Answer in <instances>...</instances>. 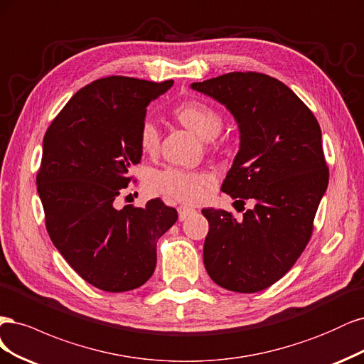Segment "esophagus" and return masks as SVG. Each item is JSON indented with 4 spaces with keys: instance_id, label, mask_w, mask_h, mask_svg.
<instances>
[{
    "instance_id": "obj_1",
    "label": "esophagus",
    "mask_w": 364,
    "mask_h": 364,
    "mask_svg": "<svg viewBox=\"0 0 364 364\" xmlns=\"http://www.w3.org/2000/svg\"><path fill=\"white\" fill-rule=\"evenodd\" d=\"M193 213H195V208H192V207H187V205L178 207V218H180V220H184L186 218H189Z\"/></svg>"
}]
</instances>
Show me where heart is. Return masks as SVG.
Masks as SVG:
<instances>
[{
    "instance_id": "heart-1",
    "label": "heart",
    "mask_w": 364,
    "mask_h": 364,
    "mask_svg": "<svg viewBox=\"0 0 364 364\" xmlns=\"http://www.w3.org/2000/svg\"><path fill=\"white\" fill-rule=\"evenodd\" d=\"M173 116L181 125L189 128L204 140L215 139L224 125L222 114L213 105L201 101H186L177 105ZM139 146L145 154L154 156L160 148V132L152 121H145L139 130ZM148 191L157 195H166L184 203H199L204 199L212 184L210 173L168 166L151 171L146 175Z\"/></svg>"
}]
</instances>
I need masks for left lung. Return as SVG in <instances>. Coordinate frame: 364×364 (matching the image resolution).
Here are the masks:
<instances>
[{"label":"left lung","instance_id":"1","mask_svg":"<svg viewBox=\"0 0 364 364\" xmlns=\"http://www.w3.org/2000/svg\"><path fill=\"white\" fill-rule=\"evenodd\" d=\"M191 87L224 104L240 146L220 191L254 204L237 220L204 208V266L215 283L255 293L283 278L311 237L328 186L318 119L295 92L259 73H230Z\"/></svg>","mask_w":364,"mask_h":364}]
</instances>
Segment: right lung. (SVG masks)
<instances>
[{
    "label": "right lung",
    "mask_w": 364,
    "mask_h": 364,
    "mask_svg": "<svg viewBox=\"0 0 364 364\" xmlns=\"http://www.w3.org/2000/svg\"><path fill=\"white\" fill-rule=\"evenodd\" d=\"M172 85L121 75L95 80L45 133L36 184L46 231L69 266L101 290L145 284L156 269L157 240L178 219L159 198L145 207H114L142 159L139 130L148 104Z\"/></svg>",
    "instance_id": "obj_1"
}]
</instances>
